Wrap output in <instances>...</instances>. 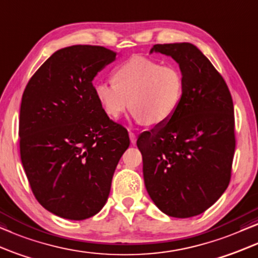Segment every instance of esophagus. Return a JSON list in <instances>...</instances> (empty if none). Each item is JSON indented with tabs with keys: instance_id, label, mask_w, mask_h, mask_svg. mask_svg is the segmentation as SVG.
Masks as SVG:
<instances>
[{
	"instance_id": "1",
	"label": "esophagus",
	"mask_w": 258,
	"mask_h": 258,
	"mask_svg": "<svg viewBox=\"0 0 258 258\" xmlns=\"http://www.w3.org/2000/svg\"><path fill=\"white\" fill-rule=\"evenodd\" d=\"M128 136H130V140H131V144H133V145H135V144L137 143V136L133 132H131V131L128 132Z\"/></svg>"
}]
</instances>
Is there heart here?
Here are the masks:
<instances>
[{"label": "heart", "mask_w": 258, "mask_h": 258, "mask_svg": "<svg viewBox=\"0 0 258 258\" xmlns=\"http://www.w3.org/2000/svg\"><path fill=\"white\" fill-rule=\"evenodd\" d=\"M113 85L93 86L95 100L109 119L127 111L147 126H163L176 114L184 97L185 81L174 64H161L144 56H132L112 72Z\"/></svg>", "instance_id": "heart-1"}]
</instances>
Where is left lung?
Wrapping results in <instances>:
<instances>
[{
  "instance_id": "obj_1",
  "label": "left lung",
  "mask_w": 258,
  "mask_h": 258,
  "mask_svg": "<svg viewBox=\"0 0 258 258\" xmlns=\"http://www.w3.org/2000/svg\"><path fill=\"white\" fill-rule=\"evenodd\" d=\"M179 64L184 97L169 122L137 140L146 190L171 217L203 214L224 194L235 153V115L224 79L192 43L154 44Z\"/></svg>"
}]
</instances>
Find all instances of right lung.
I'll return each instance as SVG.
<instances>
[{"label":"right lung","mask_w":258,"mask_h":258,"mask_svg":"<svg viewBox=\"0 0 258 258\" xmlns=\"http://www.w3.org/2000/svg\"><path fill=\"white\" fill-rule=\"evenodd\" d=\"M116 53L77 44L56 50L26 86L20 153L37 202L59 217L82 221L107 202L128 133L102 112L93 79Z\"/></svg>","instance_id":"add662e5"}]
</instances>
